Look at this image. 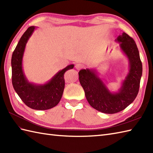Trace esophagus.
<instances>
[{
	"label": "esophagus",
	"instance_id": "34e87169",
	"mask_svg": "<svg viewBox=\"0 0 153 153\" xmlns=\"http://www.w3.org/2000/svg\"><path fill=\"white\" fill-rule=\"evenodd\" d=\"M76 68L77 70H81L82 68H83V65L82 64H80V63H77L76 64Z\"/></svg>",
	"mask_w": 153,
	"mask_h": 153
}]
</instances>
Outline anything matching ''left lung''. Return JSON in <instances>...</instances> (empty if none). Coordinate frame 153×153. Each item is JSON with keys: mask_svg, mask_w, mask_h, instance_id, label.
Masks as SVG:
<instances>
[{"mask_svg": "<svg viewBox=\"0 0 153 153\" xmlns=\"http://www.w3.org/2000/svg\"><path fill=\"white\" fill-rule=\"evenodd\" d=\"M116 41L120 43V47L129 62V73L118 92H110L96 70L83 69L79 71V82L89 105L106 114L119 112L133 102L138 94L142 76V63L135 41L124 32Z\"/></svg>", "mask_w": 153, "mask_h": 153, "instance_id": "left-lung-1", "label": "left lung"}]
</instances>
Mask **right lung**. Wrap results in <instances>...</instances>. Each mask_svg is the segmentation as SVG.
<instances>
[{
  "label": "right lung",
  "instance_id": "right-lung-1",
  "mask_svg": "<svg viewBox=\"0 0 153 153\" xmlns=\"http://www.w3.org/2000/svg\"><path fill=\"white\" fill-rule=\"evenodd\" d=\"M35 29L34 26L27 28L13 52L11 60L12 82L16 92L28 107L45 110L53 108L60 102L65 86L64 74L67 70L72 69L74 65H69L59 71L44 85L29 82L22 69V59L25 45Z\"/></svg>",
  "mask_w": 153,
  "mask_h": 153
}]
</instances>
